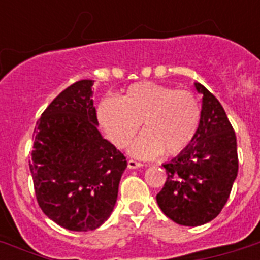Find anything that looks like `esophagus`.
Segmentation results:
<instances>
[{
    "mask_svg": "<svg viewBox=\"0 0 260 260\" xmlns=\"http://www.w3.org/2000/svg\"><path fill=\"white\" fill-rule=\"evenodd\" d=\"M143 165L140 162H136V160H134V159H129L128 160V167L129 169H139V167H142Z\"/></svg>",
    "mask_w": 260,
    "mask_h": 260,
    "instance_id": "esophagus-1",
    "label": "esophagus"
}]
</instances>
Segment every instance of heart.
<instances>
[{
	"label": "heart",
	"mask_w": 260,
	"mask_h": 260,
	"mask_svg": "<svg viewBox=\"0 0 260 260\" xmlns=\"http://www.w3.org/2000/svg\"><path fill=\"white\" fill-rule=\"evenodd\" d=\"M201 105L187 90L154 82H138L116 98H104L98 105V120L106 136L117 148H125L144 126L131 147V154L151 159L163 152L177 156L186 151L201 125Z\"/></svg>",
	"instance_id": "b5f03b06"
}]
</instances>
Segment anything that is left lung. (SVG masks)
<instances>
[{"mask_svg": "<svg viewBox=\"0 0 260 260\" xmlns=\"http://www.w3.org/2000/svg\"><path fill=\"white\" fill-rule=\"evenodd\" d=\"M202 97L201 125L193 144L163 165L167 179L159 208L179 225L197 226L217 217L238 175L236 135L218 100L196 83Z\"/></svg>", "mask_w": 260, "mask_h": 260, "instance_id": "1", "label": "left lung"}]
</instances>
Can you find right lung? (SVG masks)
Here are the masks:
<instances>
[{
    "label": "right lung",
    "mask_w": 260,
    "mask_h": 260,
    "mask_svg": "<svg viewBox=\"0 0 260 260\" xmlns=\"http://www.w3.org/2000/svg\"><path fill=\"white\" fill-rule=\"evenodd\" d=\"M94 81L64 89L36 122L29 162L35 194L47 217L87 232L108 220L126 167L121 151L98 132Z\"/></svg>",
    "instance_id": "obj_1"
}]
</instances>
